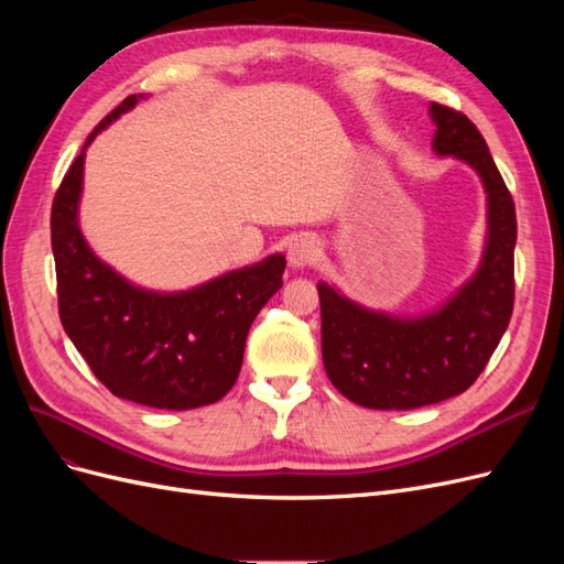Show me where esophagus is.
Wrapping results in <instances>:
<instances>
[{"label":"esophagus","mask_w":564,"mask_h":564,"mask_svg":"<svg viewBox=\"0 0 564 564\" xmlns=\"http://www.w3.org/2000/svg\"><path fill=\"white\" fill-rule=\"evenodd\" d=\"M286 259L292 268H305L319 259V245L313 237H296V240L289 245Z\"/></svg>","instance_id":"esophagus-1"}]
</instances>
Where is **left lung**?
I'll list each match as a JSON object with an SVG mask.
<instances>
[{
	"label": "left lung",
	"instance_id": "left-lung-1",
	"mask_svg": "<svg viewBox=\"0 0 564 564\" xmlns=\"http://www.w3.org/2000/svg\"><path fill=\"white\" fill-rule=\"evenodd\" d=\"M437 155L480 174L487 247L475 275L440 311L402 319L373 313L319 282L322 360L340 395L369 409H416L460 395L487 367L513 315L516 202L482 133L454 108L431 104Z\"/></svg>",
	"mask_w": 564,
	"mask_h": 564
}]
</instances>
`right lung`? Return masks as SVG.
Wrapping results in <instances>:
<instances>
[{
	"label": "right lung",
	"instance_id": "right-lung-1",
	"mask_svg": "<svg viewBox=\"0 0 564 564\" xmlns=\"http://www.w3.org/2000/svg\"><path fill=\"white\" fill-rule=\"evenodd\" d=\"M129 96L67 169L51 207L58 315L65 334L112 395L155 409L214 404L235 386L253 317L282 286L286 261L268 256L181 294L145 292L96 259L77 224L84 150L139 104Z\"/></svg>",
	"mask_w": 564,
	"mask_h": 564
}]
</instances>
